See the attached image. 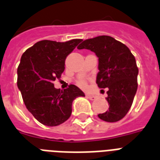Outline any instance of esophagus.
Here are the masks:
<instances>
[{"instance_id":"esophagus-1","label":"esophagus","mask_w":160,"mask_h":160,"mask_svg":"<svg viewBox=\"0 0 160 160\" xmlns=\"http://www.w3.org/2000/svg\"><path fill=\"white\" fill-rule=\"evenodd\" d=\"M86 97L89 98V99H90V100H94V99H96V98H97L96 96L91 95V94H86Z\"/></svg>"}]
</instances>
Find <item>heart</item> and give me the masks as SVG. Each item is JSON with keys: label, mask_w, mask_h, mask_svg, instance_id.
<instances>
[{"label": "heart", "mask_w": 160, "mask_h": 160, "mask_svg": "<svg viewBox=\"0 0 160 160\" xmlns=\"http://www.w3.org/2000/svg\"><path fill=\"white\" fill-rule=\"evenodd\" d=\"M77 84L81 88V89H86L87 86H88V83H87V80H84V79H81L77 82Z\"/></svg>", "instance_id": "1"}]
</instances>
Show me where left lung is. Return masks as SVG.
Returning <instances> with one entry per match:
<instances>
[{"mask_svg": "<svg viewBox=\"0 0 160 160\" xmlns=\"http://www.w3.org/2000/svg\"><path fill=\"white\" fill-rule=\"evenodd\" d=\"M78 49H89L98 58L96 83L108 88V111L98 114L101 120L115 122L127 115L134 100L138 83L136 58L122 42L110 36H98L83 41Z\"/></svg>", "mask_w": 160, "mask_h": 160, "instance_id": "left-lung-1", "label": "left lung"}]
</instances>
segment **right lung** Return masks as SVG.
Listing matches in <instances>:
<instances>
[{
    "mask_svg": "<svg viewBox=\"0 0 160 160\" xmlns=\"http://www.w3.org/2000/svg\"><path fill=\"white\" fill-rule=\"evenodd\" d=\"M81 41L42 40L22 55L17 70V85L27 109L43 125L55 127L66 122L71 117L74 99L84 96L74 84L61 90L53 84L64 71L67 57Z\"/></svg>",
    "mask_w": 160,
    "mask_h": 160,
    "instance_id": "add662e5",
    "label": "right lung"
}]
</instances>
